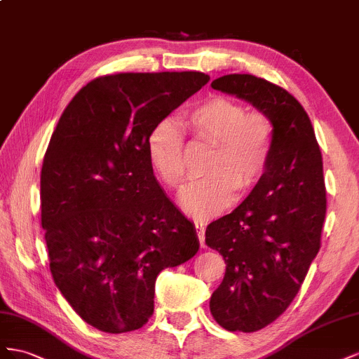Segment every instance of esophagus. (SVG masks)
Wrapping results in <instances>:
<instances>
[{
    "label": "esophagus",
    "mask_w": 359,
    "mask_h": 359,
    "mask_svg": "<svg viewBox=\"0 0 359 359\" xmlns=\"http://www.w3.org/2000/svg\"><path fill=\"white\" fill-rule=\"evenodd\" d=\"M204 225L203 224H196V231H197V238H198V242H200V245L201 247H204Z\"/></svg>",
    "instance_id": "esophagus-1"
}]
</instances>
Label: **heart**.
I'll list each match as a JSON object with an SVG mask.
<instances>
[{"label":"heart","instance_id":"b5f03b06","mask_svg":"<svg viewBox=\"0 0 359 359\" xmlns=\"http://www.w3.org/2000/svg\"><path fill=\"white\" fill-rule=\"evenodd\" d=\"M183 126L196 141L212 144L204 172L180 197L189 217L204 221L217 217L241 196L257 188L269 170L275 144V123L264 111H248L241 102L215 95L183 116ZM149 162L163 185L180 189L187 180L185 140L170 118L147 135Z\"/></svg>","mask_w":359,"mask_h":359}]
</instances>
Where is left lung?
Listing matches in <instances>:
<instances>
[{"label": "left lung", "instance_id": "8db88e82", "mask_svg": "<svg viewBox=\"0 0 359 359\" xmlns=\"http://www.w3.org/2000/svg\"><path fill=\"white\" fill-rule=\"evenodd\" d=\"M212 88L251 102L275 123L264 179L206 229V245L225 262L210 313L225 330L254 332L289 309L320 250L326 215L322 153L309 114L287 90L248 74L221 76Z\"/></svg>", "mask_w": 359, "mask_h": 359}]
</instances>
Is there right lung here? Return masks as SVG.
I'll use <instances>...</instances> for the list:
<instances>
[{
  "mask_svg": "<svg viewBox=\"0 0 359 359\" xmlns=\"http://www.w3.org/2000/svg\"><path fill=\"white\" fill-rule=\"evenodd\" d=\"M201 72L95 78L61 114L40 172L54 283L96 330H140L155 281L198 251L192 222L163 194L147 156L158 121L209 83Z\"/></svg>",
  "mask_w": 359,
  "mask_h": 359,
  "instance_id": "right-lung-1",
  "label": "right lung"
}]
</instances>
